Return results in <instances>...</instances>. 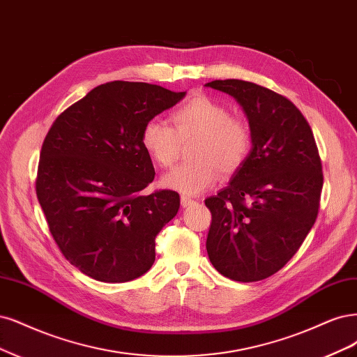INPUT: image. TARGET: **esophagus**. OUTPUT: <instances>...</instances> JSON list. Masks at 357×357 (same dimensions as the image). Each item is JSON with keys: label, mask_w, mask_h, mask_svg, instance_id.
<instances>
[{"label": "esophagus", "mask_w": 357, "mask_h": 357, "mask_svg": "<svg viewBox=\"0 0 357 357\" xmlns=\"http://www.w3.org/2000/svg\"><path fill=\"white\" fill-rule=\"evenodd\" d=\"M196 201L195 199H190L188 198V196H181V205L183 206H190V205H195Z\"/></svg>", "instance_id": "esophagus-1"}]
</instances>
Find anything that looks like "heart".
Returning a JSON list of instances; mask_svg holds the SVG:
<instances>
[{
  "mask_svg": "<svg viewBox=\"0 0 357 357\" xmlns=\"http://www.w3.org/2000/svg\"><path fill=\"white\" fill-rule=\"evenodd\" d=\"M171 128L159 119L147 121L142 130V146L152 161L173 167L181 144L193 142L192 162L180 165L162 178L168 189L184 196L199 195L218 180L220 171L229 176L247 161L252 147V131L247 119L231 115L230 109L208 96H195L169 116Z\"/></svg>",
  "mask_w": 357,
  "mask_h": 357,
  "instance_id": "heart-1",
  "label": "heart"
}]
</instances>
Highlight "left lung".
Listing matches in <instances>:
<instances>
[{
  "instance_id": "8db88e82",
  "label": "left lung",
  "mask_w": 357,
  "mask_h": 357,
  "mask_svg": "<svg viewBox=\"0 0 357 357\" xmlns=\"http://www.w3.org/2000/svg\"><path fill=\"white\" fill-rule=\"evenodd\" d=\"M206 87L235 97L247 114L252 149L229 186L205 199L211 211L210 261L223 276L257 282L294 257L313 227L324 186L309 122L285 96L242 79Z\"/></svg>"
}]
</instances>
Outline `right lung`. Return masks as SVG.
I'll return each mask as SVG.
<instances>
[{"mask_svg":"<svg viewBox=\"0 0 357 357\" xmlns=\"http://www.w3.org/2000/svg\"><path fill=\"white\" fill-rule=\"evenodd\" d=\"M184 94L146 82H106L48 130L36 196L59 250L84 275L118 284L152 267L155 238L177 214L180 196L167 189L142 193L155 178L142 130Z\"/></svg>","mask_w":357,"mask_h":357,"instance_id":"obj_1","label":"right lung"}]
</instances>
